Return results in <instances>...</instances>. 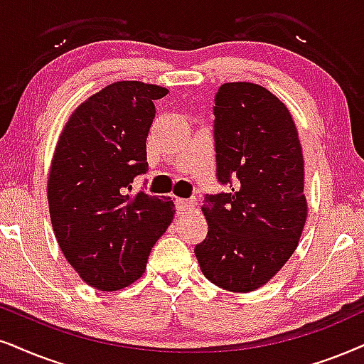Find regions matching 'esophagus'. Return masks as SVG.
<instances>
[{"instance_id": "esophagus-1", "label": "esophagus", "mask_w": 364, "mask_h": 364, "mask_svg": "<svg viewBox=\"0 0 364 364\" xmlns=\"http://www.w3.org/2000/svg\"><path fill=\"white\" fill-rule=\"evenodd\" d=\"M196 206V200L195 198H188V200H183V198H178L176 200V210L179 215L183 213H188V211H191L193 208Z\"/></svg>"}]
</instances>
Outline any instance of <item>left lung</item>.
<instances>
[{"instance_id":"obj_1","label":"left lung","mask_w":364,"mask_h":364,"mask_svg":"<svg viewBox=\"0 0 364 364\" xmlns=\"http://www.w3.org/2000/svg\"><path fill=\"white\" fill-rule=\"evenodd\" d=\"M215 151L216 176L232 191L205 196L208 233L195 255L210 282L252 292L291 259L304 230L302 146L277 95L228 82L215 95Z\"/></svg>"}]
</instances>
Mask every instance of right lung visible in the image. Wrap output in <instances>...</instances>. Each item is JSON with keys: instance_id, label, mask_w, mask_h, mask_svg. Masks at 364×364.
<instances>
[{"instance_id": "right-lung-1", "label": "right lung", "mask_w": 364, "mask_h": 364, "mask_svg": "<svg viewBox=\"0 0 364 364\" xmlns=\"http://www.w3.org/2000/svg\"><path fill=\"white\" fill-rule=\"evenodd\" d=\"M168 92L114 82L73 110L55 146L47 183L55 237L72 269L99 291L136 282L174 218L169 196L131 193L134 178L148 171L154 100Z\"/></svg>"}]
</instances>
